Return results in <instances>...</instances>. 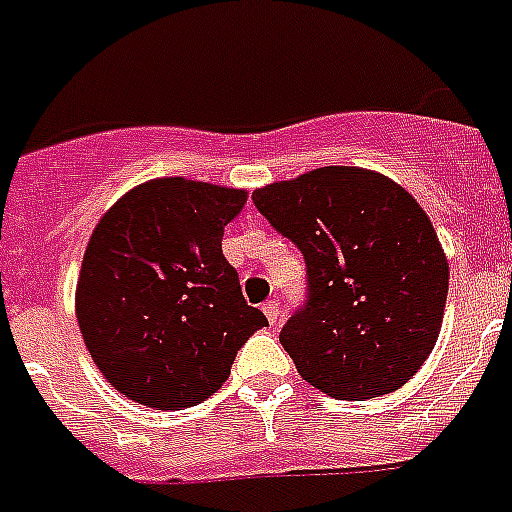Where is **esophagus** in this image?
Returning <instances> with one entry per match:
<instances>
[{
	"label": "esophagus",
	"mask_w": 512,
	"mask_h": 512,
	"mask_svg": "<svg viewBox=\"0 0 512 512\" xmlns=\"http://www.w3.org/2000/svg\"><path fill=\"white\" fill-rule=\"evenodd\" d=\"M263 312H265V317H268L270 325H276V322L281 320V304L278 302H265Z\"/></svg>",
	"instance_id": "esophagus-1"
}]
</instances>
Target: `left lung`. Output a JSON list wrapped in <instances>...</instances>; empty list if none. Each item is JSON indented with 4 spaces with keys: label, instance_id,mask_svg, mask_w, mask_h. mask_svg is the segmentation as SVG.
Listing matches in <instances>:
<instances>
[{
    "label": "left lung",
    "instance_id": "left-lung-1",
    "mask_svg": "<svg viewBox=\"0 0 512 512\" xmlns=\"http://www.w3.org/2000/svg\"><path fill=\"white\" fill-rule=\"evenodd\" d=\"M252 200L307 263L309 302L281 330L299 375L341 401L406 385L448 302V257L422 205L359 166L265 184Z\"/></svg>",
    "mask_w": 512,
    "mask_h": 512
}]
</instances>
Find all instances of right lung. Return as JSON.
<instances>
[{"mask_svg":"<svg viewBox=\"0 0 512 512\" xmlns=\"http://www.w3.org/2000/svg\"><path fill=\"white\" fill-rule=\"evenodd\" d=\"M247 190L163 176L132 187L85 247L75 315L111 388L158 411L203 403L268 320L223 257Z\"/></svg>","mask_w":512,"mask_h":512,"instance_id":"add662e5","label":"right lung"}]
</instances>
